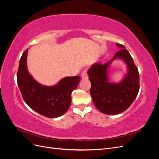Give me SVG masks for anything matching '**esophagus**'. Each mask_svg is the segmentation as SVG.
Masks as SVG:
<instances>
[{"label":"esophagus","mask_w":159,"mask_h":159,"mask_svg":"<svg viewBox=\"0 0 159 159\" xmlns=\"http://www.w3.org/2000/svg\"><path fill=\"white\" fill-rule=\"evenodd\" d=\"M88 74H87V70H84L82 73H81V78L83 79H87L88 78Z\"/></svg>","instance_id":"1"}]
</instances>
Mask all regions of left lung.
I'll use <instances>...</instances> for the list:
<instances>
[{
	"mask_svg": "<svg viewBox=\"0 0 159 159\" xmlns=\"http://www.w3.org/2000/svg\"><path fill=\"white\" fill-rule=\"evenodd\" d=\"M121 48L110 61L104 64L95 63L88 71L91 81L90 94L95 106L101 112L115 115L127 110L135 99L139 91V74L133 57L123 45L117 43ZM121 58L128 67V74L121 83H110L107 69L110 62Z\"/></svg>",
	"mask_w": 159,
	"mask_h": 159,
	"instance_id": "left-lung-1",
	"label": "left lung"
}]
</instances>
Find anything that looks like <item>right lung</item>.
Returning a JSON list of instances; mask_svg holds the SVG:
<instances>
[{"instance_id":"obj_1","label":"right lung","mask_w":159,"mask_h":159,"mask_svg":"<svg viewBox=\"0 0 159 159\" xmlns=\"http://www.w3.org/2000/svg\"><path fill=\"white\" fill-rule=\"evenodd\" d=\"M26 49L20 59L17 82L23 99L32 109L42 115L56 118L68 110L71 92L80 81V76L66 77L52 87L38 84L29 74L26 66Z\"/></svg>"}]
</instances>
